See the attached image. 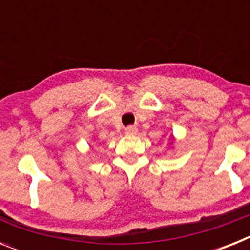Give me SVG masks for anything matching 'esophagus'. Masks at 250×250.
<instances>
[{"label": "esophagus", "instance_id": "obj_1", "mask_svg": "<svg viewBox=\"0 0 250 250\" xmlns=\"http://www.w3.org/2000/svg\"><path fill=\"white\" fill-rule=\"evenodd\" d=\"M125 134H126V135H130V136L136 135V134H138V129H136V126H129L125 129Z\"/></svg>", "mask_w": 250, "mask_h": 250}]
</instances>
